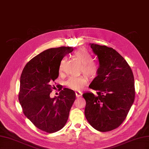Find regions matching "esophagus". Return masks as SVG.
I'll list each match as a JSON object with an SVG mask.
<instances>
[{"label":"esophagus","mask_w":149,"mask_h":149,"mask_svg":"<svg viewBox=\"0 0 149 149\" xmlns=\"http://www.w3.org/2000/svg\"><path fill=\"white\" fill-rule=\"evenodd\" d=\"M75 93H76V96L77 97H80L81 96V94H82L81 92H80V91H76Z\"/></svg>","instance_id":"1"}]
</instances>
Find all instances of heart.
Returning <instances> with one entry per match:
<instances>
[{"label":"heart","instance_id":"obj_1","mask_svg":"<svg viewBox=\"0 0 149 149\" xmlns=\"http://www.w3.org/2000/svg\"><path fill=\"white\" fill-rule=\"evenodd\" d=\"M74 56L83 64V71L88 75L94 77L99 72V65L93 61V58L89 52L84 48H80L74 52ZM65 61H61L60 65V71H63ZM89 77L86 74L81 76H71L66 81V84L70 88L79 91L84 88L89 82Z\"/></svg>","mask_w":149,"mask_h":149}]
</instances>
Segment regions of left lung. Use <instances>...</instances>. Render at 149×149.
I'll use <instances>...</instances> for the list:
<instances>
[{
	"label": "left lung",
	"instance_id": "8db88e82",
	"mask_svg": "<svg viewBox=\"0 0 149 149\" xmlns=\"http://www.w3.org/2000/svg\"><path fill=\"white\" fill-rule=\"evenodd\" d=\"M97 56L99 72L89 86L97 94L86 92L85 117L93 128L107 132L123 123L135 99L134 78L130 66L114 49L90 43Z\"/></svg>",
	"mask_w": 149,
	"mask_h": 149
}]
</instances>
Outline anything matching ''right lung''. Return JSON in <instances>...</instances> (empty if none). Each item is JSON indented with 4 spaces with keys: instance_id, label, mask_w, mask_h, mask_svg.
<instances>
[{
    "instance_id": "obj_1",
    "label": "right lung",
    "mask_w": 149,
    "mask_h": 149,
    "mask_svg": "<svg viewBox=\"0 0 149 149\" xmlns=\"http://www.w3.org/2000/svg\"><path fill=\"white\" fill-rule=\"evenodd\" d=\"M73 51L66 47L46 49L26 63L20 76L19 100L24 114L35 127L48 133L64 127L75 101V93L68 88H60L57 97L49 96L62 59Z\"/></svg>"
}]
</instances>
